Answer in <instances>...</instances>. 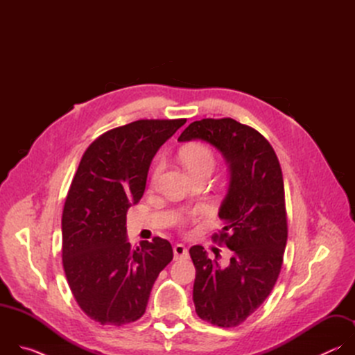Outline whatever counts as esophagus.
I'll return each mask as SVG.
<instances>
[{
    "mask_svg": "<svg viewBox=\"0 0 355 355\" xmlns=\"http://www.w3.org/2000/svg\"><path fill=\"white\" fill-rule=\"evenodd\" d=\"M174 259L175 260L188 259V248L184 244H175L174 245Z\"/></svg>",
    "mask_w": 355,
    "mask_h": 355,
    "instance_id": "34e87169",
    "label": "esophagus"
}]
</instances>
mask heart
<instances>
[{
	"instance_id": "obj_1",
	"label": "heart",
	"mask_w": 355,
	"mask_h": 355,
	"mask_svg": "<svg viewBox=\"0 0 355 355\" xmlns=\"http://www.w3.org/2000/svg\"><path fill=\"white\" fill-rule=\"evenodd\" d=\"M182 162L187 166V168L189 170V173L200 170V168H211L214 170L215 167V157L212 155V151L207 147V146H192L188 147L182 151ZM163 163L157 164L155 173H153V182L156 184L163 173Z\"/></svg>"
}]
</instances>
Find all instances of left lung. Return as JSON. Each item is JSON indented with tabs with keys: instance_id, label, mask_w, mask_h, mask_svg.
Listing matches in <instances>:
<instances>
[{
	"instance_id": "obj_1",
	"label": "left lung",
	"mask_w": 355,
	"mask_h": 355,
	"mask_svg": "<svg viewBox=\"0 0 355 355\" xmlns=\"http://www.w3.org/2000/svg\"><path fill=\"white\" fill-rule=\"evenodd\" d=\"M204 140L229 164L230 181L219 209L223 229L214 240L232 251L230 261L211 260L192 245L196 315L219 327L243 323L271 293L288 239L285 192L278 157L268 140L232 118L192 122L178 141Z\"/></svg>"
}]
</instances>
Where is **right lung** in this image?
Returning <instances> with one entry per match:
<instances>
[{
  "label": "right lung",
  "mask_w": 355,
  "mask_h": 355,
  "mask_svg": "<svg viewBox=\"0 0 355 355\" xmlns=\"http://www.w3.org/2000/svg\"><path fill=\"white\" fill-rule=\"evenodd\" d=\"M187 119H141L94 140L71 181L62 216L63 267L83 312L101 324L140 319L155 281L173 260L170 241L132 248L126 212L143 196L157 150Z\"/></svg>",
  "instance_id": "1"
}]
</instances>
